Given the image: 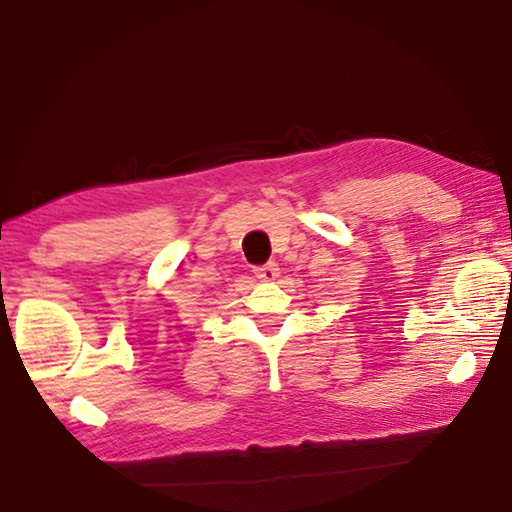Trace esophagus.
I'll return each instance as SVG.
<instances>
[{
  "label": "esophagus",
  "mask_w": 512,
  "mask_h": 512,
  "mask_svg": "<svg viewBox=\"0 0 512 512\" xmlns=\"http://www.w3.org/2000/svg\"><path fill=\"white\" fill-rule=\"evenodd\" d=\"M255 277H257V280H262V282H273V280H277V277H280V266H277L275 262L257 266Z\"/></svg>",
  "instance_id": "obj_1"
}]
</instances>
